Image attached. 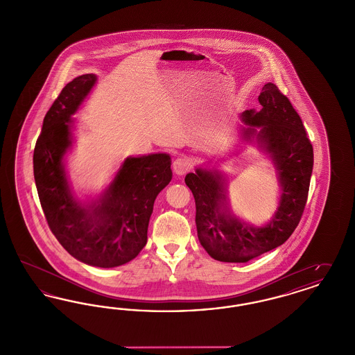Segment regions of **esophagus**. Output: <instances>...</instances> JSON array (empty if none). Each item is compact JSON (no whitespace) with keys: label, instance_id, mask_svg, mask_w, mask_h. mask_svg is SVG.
I'll list each match as a JSON object with an SVG mask.
<instances>
[{"label":"esophagus","instance_id":"1","mask_svg":"<svg viewBox=\"0 0 355 355\" xmlns=\"http://www.w3.org/2000/svg\"><path fill=\"white\" fill-rule=\"evenodd\" d=\"M190 169V161L186 157H178L173 162V170L177 175H184Z\"/></svg>","mask_w":355,"mask_h":355}]
</instances>
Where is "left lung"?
<instances>
[{
    "label": "left lung",
    "instance_id": "1",
    "mask_svg": "<svg viewBox=\"0 0 355 355\" xmlns=\"http://www.w3.org/2000/svg\"><path fill=\"white\" fill-rule=\"evenodd\" d=\"M261 109L245 110L241 138L257 144L270 158L279 185L275 213L263 226L236 217L229 201V178L216 166H198L185 182L196 200L200 243L220 262H248L285 243L298 226L313 173V146L302 119L274 84L265 85L258 97Z\"/></svg>",
    "mask_w": 355,
    "mask_h": 355
}]
</instances>
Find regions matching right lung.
I'll use <instances>...</instances> for the list:
<instances>
[{"mask_svg": "<svg viewBox=\"0 0 355 355\" xmlns=\"http://www.w3.org/2000/svg\"><path fill=\"white\" fill-rule=\"evenodd\" d=\"M97 83L96 74L70 81L46 113L33 154L34 181L51 233L76 259L117 268L148 241L153 205L171 181L166 153L128 157L96 200L81 201L69 184L65 154L73 145V114Z\"/></svg>", "mask_w": 355, "mask_h": 355, "instance_id": "1", "label": "right lung"}]
</instances>
